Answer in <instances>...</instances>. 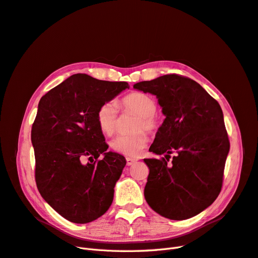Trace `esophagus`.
Returning <instances> with one entry per match:
<instances>
[{
    "instance_id": "1",
    "label": "esophagus",
    "mask_w": 258,
    "mask_h": 258,
    "mask_svg": "<svg viewBox=\"0 0 258 258\" xmlns=\"http://www.w3.org/2000/svg\"><path fill=\"white\" fill-rule=\"evenodd\" d=\"M137 159H132V158H127V165L128 166H132L133 164L137 163Z\"/></svg>"
}]
</instances>
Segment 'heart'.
Instances as JSON below:
<instances>
[{
  "instance_id": "heart-1",
  "label": "heart",
  "mask_w": 258,
  "mask_h": 258,
  "mask_svg": "<svg viewBox=\"0 0 258 258\" xmlns=\"http://www.w3.org/2000/svg\"><path fill=\"white\" fill-rule=\"evenodd\" d=\"M118 107L125 110H131L139 114L136 121L135 130L137 132L130 135H119L111 141V148L121 154L129 157L139 156L141 151L146 147L148 137L142 129L153 132L159 128V120L154 115L157 112V101L154 98L142 92H131L123 96ZM118 110L114 102H105L96 113V119L100 131L106 136H111L116 130Z\"/></svg>"
}]
</instances>
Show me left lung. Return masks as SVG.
Returning a JSON list of instances; mask_svg holds the SVG:
<instances>
[{"label":"left lung","instance_id":"obj_1","mask_svg":"<svg viewBox=\"0 0 258 258\" xmlns=\"http://www.w3.org/2000/svg\"><path fill=\"white\" fill-rule=\"evenodd\" d=\"M133 88L156 95L166 116L149 148L165 158L144 160L149 168L145 199L165 218H191L221 191L230 150L221 107L198 82L178 74L141 81ZM170 154L174 157L168 163Z\"/></svg>","mask_w":258,"mask_h":258}]
</instances>
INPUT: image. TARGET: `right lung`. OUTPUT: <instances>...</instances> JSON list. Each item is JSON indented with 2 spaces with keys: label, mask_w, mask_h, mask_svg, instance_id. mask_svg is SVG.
Listing matches in <instances>:
<instances>
[{
  "label": "right lung",
  "mask_w": 258,
  "mask_h": 258,
  "mask_svg": "<svg viewBox=\"0 0 258 258\" xmlns=\"http://www.w3.org/2000/svg\"><path fill=\"white\" fill-rule=\"evenodd\" d=\"M127 88L125 81L75 74L39 101L32 127L36 184L42 198L71 222L93 221L112 204L126 159L106 152L96 113Z\"/></svg>",
  "instance_id": "right-lung-1"
}]
</instances>
